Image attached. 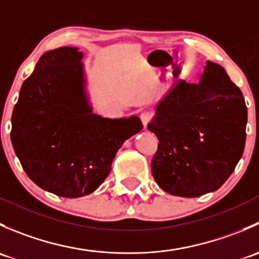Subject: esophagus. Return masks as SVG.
<instances>
[{"label":"esophagus","instance_id":"esophagus-1","mask_svg":"<svg viewBox=\"0 0 259 259\" xmlns=\"http://www.w3.org/2000/svg\"><path fill=\"white\" fill-rule=\"evenodd\" d=\"M153 116H154L153 113H151V111H148V110L142 111V113H140V120H142V122H143V125H144V127L148 126V124L151 121Z\"/></svg>","mask_w":259,"mask_h":259}]
</instances>
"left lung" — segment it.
I'll return each instance as SVG.
<instances>
[{
    "mask_svg": "<svg viewBox=\"0 0 259 259\" xmlns=\"http://www.w3.org/2000/svg\"><path fill=\"white\" fill-rule=\"evenodd\" d=\"M245 125L241 89L221 65L207 61L199 82L174 83L148 125L159 140L151 159L155 182L187 198L219 189L244 150Z\"/></svg>",
    "mask_w": 259,
    "mask_h": 259,
    "instance_id": "left-lung-1",
    "label": "left lung"
}]
</instances>
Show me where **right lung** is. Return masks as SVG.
Returning <instances> with one entry per match:
<instances>
[{
  "instance_id": "obj_1",
  "label": "right lung",
  "mask_w": 259,
  "mask_h": 259,
  "mask_svg": "<svg viewBox=\"0 0 259 259\" xmlns=\"http://www.w3.org/2000/svg\"><path fill=\"white\" fill-rule=\"evenodd\" d=\"M82 52H46L23 81L12 114L11 140L35 184L65 198L93 193L109 176L115 154L142 130L138 116L93 114L83 90Z\"/></svg>"
}]
</instances>
